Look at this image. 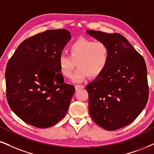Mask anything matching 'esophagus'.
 Segmentation results:
<instances>
[{
    "instance_id": "esophagus-1",
    "label": "esophagus",
    "mask_w": 154,
    "mask_h": 154,
    "mask_svg": "<svg viewBox=\"0 0 154 154\" xmlns=\"http://www.w3.org/2000/svg\"><path fill=\"white\" fill-rule=\"evenodd\" d=\"M83 88H84V86H83V85H75V91H79L80 90V89H82Z\"/></svg>"
}]
</instances>
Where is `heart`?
<instances>
[{"mask_svg": "<svg viewBox=\"0 0 154 154\" xmlns=\"http://www.w3.org/2000/svg\"><path fill=\"white\" fill-rule=\"evenodd\" d=\"M69 56L60 54L58 59L60 71L65 77L71 78L75 66L79 67L73 75L77 82L88 75L96 78L103 73L109 65L110 50L107 44L102 41L79 38L69 45Z\"/></svg>", "mask_w": 154, "mask_h": 154, "instance_id": "1", "label": "heart"}]
</instances>
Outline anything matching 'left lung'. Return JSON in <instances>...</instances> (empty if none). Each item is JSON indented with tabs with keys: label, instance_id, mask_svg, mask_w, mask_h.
<instances>
[{
	"label": "left lung",
	"instance_id": "left-lung-1",
	"mask_svg": "<svg viewBox=\"0 0 154 154\" xmlns=\"http://www.w3.org/2000/svg\"><path fill=\"white\" fill-rule=\"evenodd\" d=\"M91 36L107 44L109 65L88 84V110L98 126L114 131L128 126L141 113L149 98L143 58L120 33L88 30Z\"/></svg>",
	"mask_w": 154,
	"mask_h": 154
}]
</instances>
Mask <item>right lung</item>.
<instances>
[{"instance_id":"obj_1","label":"right lung","mask_w":154,"mask_h":154,"mask_svg":"<svg viewBox=\"0 0 154 154\" xmlns=\"http://www.w3.org/2000/svg\"><path fill=\"white\" fill-rule=\"evenodd\" d=\"M71 39L65 29L38 33L23 41L8 63V103L31 126H53L67 113L75 88L63 83L58 59Z\"/></svg>"}]
</instances>
